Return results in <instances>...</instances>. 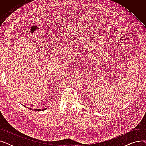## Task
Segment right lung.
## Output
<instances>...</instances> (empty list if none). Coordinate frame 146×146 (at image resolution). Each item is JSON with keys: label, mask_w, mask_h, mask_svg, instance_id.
I'll return each instance as SVG.
<instances>
[{"label": "right lung", "mask_w": 146, "mask_h": 146, "mask_svg": "<svg viewBox=\"0 0 146 146\" xmlns=\"http://www.w3.org/2000/svg\"><path fill=\"white\" fill-rule=\"evenodd\" d=\"M29 109L31 110V108H29ZM46 109H47V108H44L42 110H41V109H36V110H34V111H41V110H45Z\"/></svg>", "instance_id": "right-lung-1"}]
</instances>
